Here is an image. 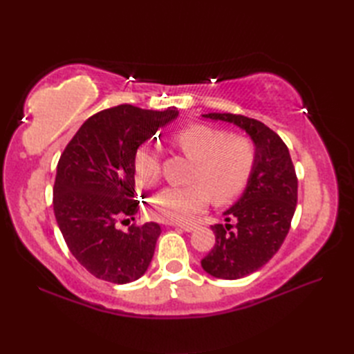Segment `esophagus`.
I'll return each mask as SVG.
<instances>
[{
	"instance_id": "34e87169",
	"label": "esophagus",
	"mask_w": 354,
	"mask_h": 354,
	"mask_svg": "<svg viewBox=\"0 0 354 354\" xmlns=\"http://www.w3.org/2000/svg\"><path fill=\"white\" fill-rule=\"evenodd\" d=\"M176 227H179L181 230L187 231V232H192L198 228L196 223H183V225H176Z\"/></svg>"
}]
</instances>
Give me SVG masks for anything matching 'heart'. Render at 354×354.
<instances>
[{
	"instance_id": "heart-1",
	"label": "heart",
	"mask_w": 354,
	"mask_h": 354,
	"mask_svg": "<svg viewBox=\"0 0 354 354\" xmlns=\"http://www.w3.org/2000/svg\"><path fill=\"white\" fill-rule=\"evenodd\" d=\"M173 145L194 161L190 181L185 187H165L150 199V214L158 221L183 223L201 213L209 196L216 204H227L237 198L252 175L257 152L254 142L208 124H192L175 133ZM133 175L141 187H153L160 181L158 156L149 147L133 155Z\"/></svg>"
}]
</instances>
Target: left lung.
<instances>
[{"label":"left lung","instance_id":"obj_1","mask_svg":"<svg viewBox=\"0 0 354 354\" xmlns=\"http://www.w3.org/2000/svg\"><path fill=\"white\" fill-rule=\"evenodd\" d=\"M202 117L236 124L250 135L257 160L242 196L212 227L216 243L201 265L207 274L237 280L263 268L280 250L297 207L298 179L289 149L259 120L236 114Z\"/></svg>","mask_w":354,"mask_h":354}]
</instances>
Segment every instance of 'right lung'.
I'll list each match as a JSON object with an SVG mask.
<instances>
[{
  "mask_svg": "<svg viewBox=\"0 0 354 354\" xmlns=\"http://www.w3.org/2000/svg\"><path fill=\"white\" fill-rule=\"evenodd\" d=\"M178 117L176 108L141 109L118 104L97 112L80 126L57 162L53 208L65 243L89 274L126 284L145 275L161 227L155 222L117 230L122 217L133 221V155Z\"/></svg>",
  "mask_w": 354,
  "mask_h": 354,
  "instance_id": "obj_1",
  "label": "right lung"
}]
</instances>
